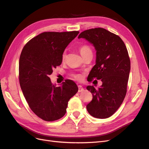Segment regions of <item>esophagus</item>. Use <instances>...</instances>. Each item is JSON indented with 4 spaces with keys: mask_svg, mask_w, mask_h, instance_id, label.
<instances>
[{
    "mask_svg": "<svg viewBox=\"0 0 149 149\" xmlns=\"http://www.w3.org/2000/svg\"><path fill=\"white\" fill-rule=\"evenodd\" d=\"M84 90V88L82 87L81 85H78V92H82Z\"/></svg>",
    "mask_w": 149,
    "mask_h": 149,
    "instance_id": "esophagus-1",
    "label": "esophagus"
}]
</instances>
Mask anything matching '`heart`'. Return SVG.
Returning <instances> with one entry per match:
<instances>
[{"label":"heart","mask_w":149,"mask_h":149,"mask_svg":"<svg viewBox=\"0 0 149 149\" xmlns=\"http://www.w3.org/2000/svg\"><path fill=\"white\" fill-rule=\"evenodd\" d=\"M79 52L81 55H82V56L84 58L86 55H87L89 53H91L92 50L91 48L89 45H84L81 46L79 47ZM66 58V52L64 51L62 53V56H61V59L62 61H64ZM72 77H73L74 79H77V80H81L83 77L82 75L81 74H73L71 75Z\"/></svg>","instance_id":"b5f03b06"}]
</instances>
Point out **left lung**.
I'll return each instance as SVG.
<instances>
[{
	"instance_id": "obj_1",
	"label": "left lung",
	"mask_w": 149,
	"mask_h": 149,
	"mask_svg": "<svg viewBox=\"0 0 149 149\" xmlns=\"http://www.w3.org/2000/svg\"><path fill=\"white\" fill-rule=\"evenodd\" d=\"M84 38L93 44L96 50V63L88 77V81L101 79L97 89L88 86L93 100L86 106L94 118L106 119L113 115L123 103L127 93L130 61L127 48L118 35L103 28L83 31Z\"/></svg>"
}]
</instances>
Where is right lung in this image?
Masks as SVG:
<instances>
[{
    "instance_id": "right-lung-1",
    "label": "right lung",
    "mask_w": 149,
    "mask_h": 149,
    "mask_svg": "<svg viewBox=\"0 0 149 149\" xmlns=\"http://www.w3.org/2000/svg\"><path fill=\"white\" fill-rule=\"evenodd\" d=\"M79 33L45 31L29 40L22 51L19 68L21 89L31 110L45 121L64 116L70 99L78 91L73 81L66 79L56 87L49 76L61 64L63 52Z\"/></svg>"
}]
</instances>
